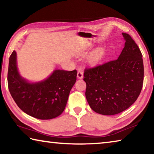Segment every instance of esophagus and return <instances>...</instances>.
<instances>
[{
    "label": "esophagus",
    "instance_id": "obj_1",
    "mask_svg": "<svg viewBox=\"0 0 154 154\" xmlns=\"http://www.w3.org/2000/svg\"><path fill=\"white\" fill-rule=\"evenodd\" d=\"M77 77L78 79H82L83 77V72L82 71V70H78L77 71Z\"/></svg>",
    "mask_w": 154,
    "mask_h": 154
}]
</instances>
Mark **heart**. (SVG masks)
<instances>
[{
	"instance_id": "b5f03b06",
	"label": "heart",
	"mask_w": 154,
	"mask_h": 154,
	"mask_svg": "<svg viewBox=\"0 0 154 154\" xmlns=\"http://www.w3.org/2000/svg\"><path fill=\"white\" fill-rule=\"evenodd\" d=\"M105 54V50L103 48H98L94 50L89 57V60L92 63H94V62H97L100 61Z\"/></svg>"
}]
</instances>
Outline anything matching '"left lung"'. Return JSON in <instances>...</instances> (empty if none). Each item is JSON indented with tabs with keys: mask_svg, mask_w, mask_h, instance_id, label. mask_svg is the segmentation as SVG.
<instances>
[{
	"mask_svg": "<svg viewBox=\"0 0 154 154\" xmlns=\"http://www.w3.org/2000/svg\"><path fill=\"white\" fill-rule=\"evenodd\" d=\"M124 48L119 58L85 68V96L96 113L112 116L130 107L141 92L144 77L142 54L128 34L122 33Z\"/></svg>",
	"mask_w": 154,
	"mask_h": 154,
	"instance_id": "obj_1",
	"label": "left lung"
}]
</instances>
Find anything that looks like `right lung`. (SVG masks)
I'll return each mask as SVG.
<instances>
[{
  "mask_svg": "<svg viewBox=\"0 0 154 154\" xmlns=\"http://www.w3.org/2000/svg\"><path fill=\"white\" fill-rule=\"evenodd\" d=\"M16 52L9 62L8 88L19 108L29 116L40 119H51L64 111L71 88L77 80V71L56 70L48 79L29 83L17 71Z\"/></svg>",
  "mask_w": 154,
  "mask_h": 154,
  "instance_id": "obj_1",
  "label": "right lung"
}]
</instances>
